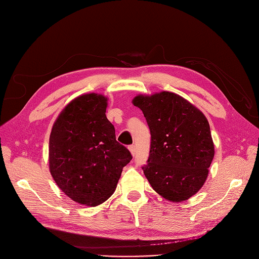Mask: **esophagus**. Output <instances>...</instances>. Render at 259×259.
I'll return each mask as SVG.
<instances>
[{"mask_svg":"<svg viewBox=\"0 0 259 259\" xmlns=\"http://www.w3.org/2000/svg\"><path fill=\"white\" fill-rule=\"evenodd\" d=\"M128 150L131 151L132 155H135V152H136V148H135V146H134V145H131V146L128 147Z\"/></svg>","mask_w":259,"mask_h":259,"instance_id":"34e87169","label":"esophagus"}]
</instances>
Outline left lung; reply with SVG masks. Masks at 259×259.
<instances>
[{
	"label": "left lung",
	"instance_id": "1",
	"mask_svg": "<svg viewBox=\"0 0 259 259\" xmlns=\"http://www.w3.org/2000/svg\"><path fill=\"white\" fill-rule=\"evenodd\" d=\"M133 104L143 111L151 134L143 166L148 182L168 201L191 198L204 185L215 153L205 115L169 92L138 95Z\"/></svg>",
	"mask_w": 259,
	"mask_h": 259
}]
</instances>
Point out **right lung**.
Listing matches in <instances>:
<instances>
[{
	"label": "right lung",
	"instance_id": "right-lung-1",
	"mask_svg": "<svg viewBox=\"0 0 259 259\" xmlns=\"http://www.w3.org/2000/svg\"><path fill=\"white\" fill-rule=\"evenodd\" d=\"M106 109L103 95L76 97L60 112L50 136V171L55 183L70 199L88 206L111 197L123 167L133 158L116 142Z\"/></svg>",
	"mask_w": 259,
	"mask_h": 259
}]
</instances>
